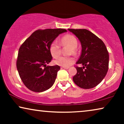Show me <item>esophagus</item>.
Returning a JSON list of instances; mask_svg holds the SVG:
<instances>
[{"mask_svg": "<svg viewBox=\"0 0 124 124\" xmlns=\"http://www.w3.org/2000/svg\"><path fill=\"white\" fill-rule=\"evenodd\" d=\"M62 68H64V69H68L69 68V67H62Z\"/></svg>", "mask_w": 124, "mask_h": 124, "instance_id": "obj_1", "label": "esophagus"}]
</instances>
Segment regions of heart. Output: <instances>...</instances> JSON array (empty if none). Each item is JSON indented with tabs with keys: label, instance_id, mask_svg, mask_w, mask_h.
<instances>
[{
	"label": "heart",
	"instance_id": "b5f03b06",
	"mask_svg": "<svg viewBox=\"0 0 124 124\" xmlns=\"http://www.w3.org/2000/svg\"><path fill=\"white\" fill-rule=\"evenodd\" d=\"M61 44L62 46L68 45L72 48V53L74 54L76 49L77 47L78 42L77 39L73 35L67 34L64 35L61 39ZM50 52L51 55L54 58H57L61 54L60 46L56 41H53L50 46ZM74 59L71 57L60 56L55 60V63L57 65L62 67H68L74 63Z\"/></svg>",
	"mask_w": 124,
	"mask_h": 124
}]
</instances>
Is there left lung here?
<instances>
[{
    "mask_svg": "<svg viewBox=\"0 0 124 124\" xmlns=\"http://www.w3.org/2000/svg\"><path fill=\"white\" fill-rule=\"evenodd\" d=\"M78 38L82 52L76 64L77 73L73 77L74 82L79 87L89 89L100 84L108 70L109 54L104 42L87 29H68Z\"/></svg>",
    "mask_w": 124,
    "mask_h": 124,
    "instance_id": "1",
    "label": "left lung"
}]
</instances>
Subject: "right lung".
Returning a JSON list of instances; mask_svg holds the SVG:
<instances>
[{
  "mask_svg": "<svg viewBox=\"0 0 124 124\" xmlns=\"http://www.w3.org/2000/svg\"><path fill=\"white\" fill-rule=\"evenodd\" d=\"M64 29H47L35 31L22 44L18 50L17 69L25 86L34 92H43L55 82L59 65L47 66L52 57L50 52L51 43Z\"/></svg>",
  "mask_w": 124,
  "mask_h": 124,
  "instance_id": "right-lung-1",
  "label": "right lung"
}]
</instances>
